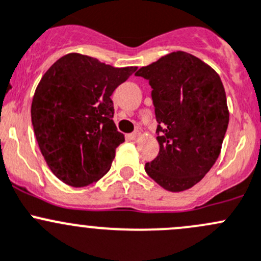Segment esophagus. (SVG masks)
<instances>
[{
	"mask_svg": "<svg viewBox=\"0 0 261 261\" xmlns=\"http://www.w3.org/2000/svg\"><path fill=\"white\" fill-rule=\"evenodd\" d=\"M139 136H140V131H135V133L133 134H128V139H130V140H136V139H139Z\"/></svg>",
	"mask_w": 261,
	"mask_h": 261,
	"instance_id": "esophagus-1",
	"label": "esophagus"
}]
</instances>
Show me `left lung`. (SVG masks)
<instances>
[{
  "label": "left lung",
  "mask_w": 261,
  "mask_h": 261,
  "mask_svg": "<svg viewBox=\"0 0 261 261\" xmlns=\"http://www.w3.org/2000/svg\"><path fill=\"white\" fill-rule=\"evenodd\" d=\"M151 87L159 154L145 172L159 186L180 192L198 183L220 155L228 126L223 84L194 55L175 51L135 73Z\"/></svg>",
  "instance_id": "1"
}]
</instances>
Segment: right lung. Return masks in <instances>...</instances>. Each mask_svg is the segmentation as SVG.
<instances>
[{
    "instance_id": "obj_1",
    "label": "right lung",
    "mask_w": 261,
    "mask_h": 261,
    "mask_svg": "<svg viewBox=\"0 0 261 261\" xmlns=\"http://www.w3.org/2000/svg\"><path fill=\"white\" fill-rule=\"evenodd\" d=\"M135 70L72 53L43 75L34 94L31 122L55 177L78 188L109 172L116 147L125 141L112 120L111 94Z\"/></svg>"
}]
</instances>
